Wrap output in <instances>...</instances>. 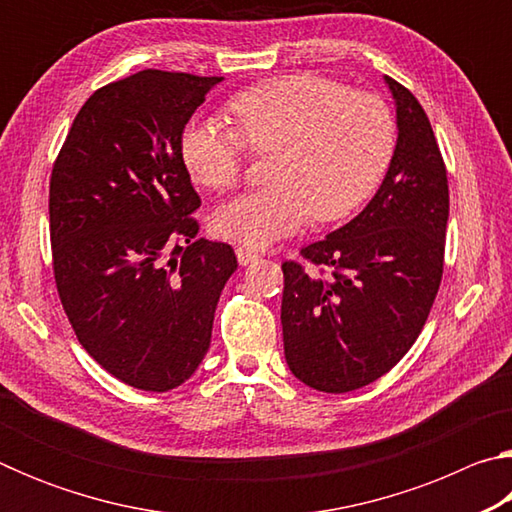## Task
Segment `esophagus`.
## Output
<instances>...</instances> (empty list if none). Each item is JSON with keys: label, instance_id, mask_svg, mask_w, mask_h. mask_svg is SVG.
Masks as SVG:
<instances>
[{"label": "esophagus", "instance_id": "1", "mask_svg": "<svg viewBox=\"0 0 512 512\" xmlns=\"http://www.w3.org/2000/svg\"><path fill=\"white\" fill-rule=\"evenodd\" d=\"M237 259H239L241 266H248V264H255L259 255L253 253V250H248V248H237Z\"/></svg>", "mask_w": 512, "mask_h": 512}]
</instances>
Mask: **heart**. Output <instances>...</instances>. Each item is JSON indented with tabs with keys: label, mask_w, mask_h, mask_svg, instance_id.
I'll return each instance as SVG.
<instances>
[{
	"label": "heart",
	"mask_w": 512,
	"mask_h": 512,
	"mask_svg": "<svg viewBox=\"0 0 512 512\" xmlns=\"http://www.w3.org/2000/svg\"><path fill=\"white\" fill-rule=\"evenodd\" d=\"M235 128L219 119L189 121L180 137L185 167L198 185L228 189L253 151H275L268 183L212 214L216 235L266 248L305 225L336 221L370 196L395 146L393 115L368 92H348L316 74L264 81L230 101Z\"/></svg>",
	"instance_id": "1"
}]
</instances>
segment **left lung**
<instances>
[{
	"mask_svg": "<svg viewBox=\"0 0 512 512\" xmlns=\"http://www.w3.org/2000/svg\"><path fill=\"white\" fill-rule=\"evenodd\" d=\"M397 142L377 194L300 253L332 277L284 262V359L302 384L348 393L386 375L422 332L443 277L449 187L429 117L384 76Z\"/></svg>",
	"mask_w": 512,
	"mask_h": 512,
	"instance_id": "8db88e82",
	"label": "left lung"
}]
</instances>
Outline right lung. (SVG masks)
Masks as SVG:
<instances>
[{
    "label": "right lung",
    "mask_w": 512,
    "mask_h": 512,
    "mask_svg": "<svg viewBox=\"0 0 512 512\" xmlns=\"http://www.w3.org/2000/svg\"><path fill=\"white\" fill-rule=\"evenodd\" d=\"M221 76L144 69L83 103L49 183L60 302L90 357L140 391H171L210 350L235 250L196 239L201 198L180 137Z\"/></svg>",
    "instance_id": "1"
}]
</instances>
